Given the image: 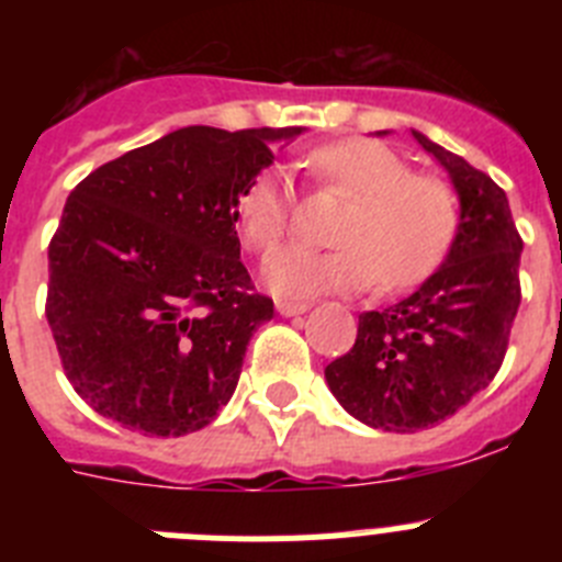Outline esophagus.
I'll return each instance as SVG.
<instances>
[{"label": "esophagus", "instance_id": "obj_1", "mask_svg": "<svg viewBox=\"0 0 562 562\" xmlns=\"http://www.w3.org/2000/svg\"><path fill=\"white\" fill-rule=\"evenodd\" d=\"M276 310L284 317H292V315H304V312L310 310V304H306V301H286V297H281V301H276Z\"/></svg>", "mask_w": 562, "mask_h": 562}]
</instances>
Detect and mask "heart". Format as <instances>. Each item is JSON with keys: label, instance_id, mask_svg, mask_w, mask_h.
Masks as SVG:
<instances>
[{"label": "heart", "instance_id": "heart-1", "mask_svg": "<svg viewBox=\"0 0 562 562\" xmlns=\"http://www.w3.org/2000/svg\"><path fill=\"white\" fill-rule=\"evenodd\" d=\"M317 182L355 196L335 231V250L286 247L267 258L265 281L276 295L362 292L380 278L405 290L428 278L448 256L459 227V202L448 182L416 177L385 143L349 137L310 157ZM292 196L278 171H261L238 193L236 222L245 245L276 250L290 233Z\"/></svg>", "mask_w": 562, "mask_h": 562}]
</instances>
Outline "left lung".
Wrapping results in <instances>:
<instances>
[{
	"label": "left lung",
	"mask_w": 562,
	"mask_h": 562,
	"mask_svg": "<svg viewBox=\"0 0 562 562\" xmlns=\"http://www.w3.org/2000/svg\"><path fill=\"white\" fill-rule=\"evenodd\" d=\"M459 193L445 265L400 304L362 312L357 340L326 366L342 408L371 428H434L484 391L504 362L520 306L524 238L506 193L464 157L414 132Z\"/></svg>",
	"instance_id": "obj_1"
}]
</instances>
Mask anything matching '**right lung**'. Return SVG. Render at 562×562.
Returning <instances> with one entry per match:
<instances>
[{
  "label": "right lung",
  "mask_w": 562,
  "mask_h": 562,
  "mask_svg": "<svg viewBox=\"0 0 562 562\" xmlns=\"http://www.w3.org/2000/svg\"><path fill=\"white\" fill-rule=\"evenodd\" d=\"M301 132L186 126L72 188L44 312L64 374L98 414L186 436L227 405L252 331L272 317L238 258V193Z\"/></svg>",
  "instance_id": "add662e5"
}]
</instances>
